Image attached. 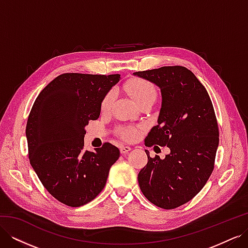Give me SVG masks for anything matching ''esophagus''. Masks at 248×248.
<instances>
[{
    "mask_svg": "<svg viewBox=\"0 0 248 248\" xmlns=\"http://www.w3.org/2000/svg\"><path fill=\"white\" fill-rule=\"evenodd\" d=\"M130 150H131V148L128 146H122L121 148H120V152H121L122 154H126V153H128Z\"/></svg>",
    "mask_w": 248,
    "mask_h": 248,
    "instance_id": "obj_1",
    "label": "esophagus"
}]
</instances>
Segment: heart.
Listing matches in <instances>:
<instances>
[{
  "label": "heart",
  "mask_w": 248,
  "mask_h": 248,
  "mask_svg": "<svg viewBox=\"0 0 248 248\" xmlns=\"http://www.w3.org/2000/svg\"><path fill=\"white\" fill-rule=\"evenodd\" d=\"M125 90L128 92L132 98L137 101L139 106L141 103H145L148 101H154L156 99V89L151 84V82L144 79V78H132L129 81H127L125 86ZM115 99V93L114 91H109L104 95L102 98L100 108L103 112H108L110 110L112 103ZM121 137L127 140H134L139 136V130L134 127L130 128H123L120 130Z\"/></svg>",
  "instance_id": "1"
}]
</instances>
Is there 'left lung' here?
<instances>
[{"instance_id": "8db88e82", "label": "left lung", "mask_w": 248, "mask_h": 248, "mask_svg": "<svg viewBox=\"0 0 248 248\" xmlns=\"http://www.w3.org/2000/svg\"><path fill=\"white\" fill-rule=\"evenodd\" d=\"M133 74L158 86L162 97L158 125L148 133L145 145L170 150L164 159L152 158L146 150L148 163L139 172L140 188L155 206L175 209L196 197L213 171L219 142L213 104L205 87L183 66Z\"/></svg>"}]
</instances>
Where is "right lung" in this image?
Segmentation results:
<instances>
[{
	"mask_svg": "<svg viewBox=\"0 0 248 248\" xmlns=\"http://www.w3.org/2000/svg\"><path fill=\"white\" fill-rule=\"evenodd\" d=\"M120 74L64 73L37 97L28 118L29 159L46 189L69 207L94 200L106 186L119 149L104 142L85 151V127L100 115V104Z\"/></svg>",
	"mask_w": 248,
	"mask_h": 248,
	"instance_id": "1",
	"label": "right lung"
}]
</instances>
